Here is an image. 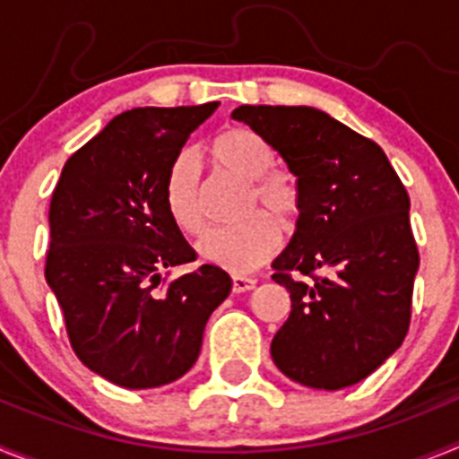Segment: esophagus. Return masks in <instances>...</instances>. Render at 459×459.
Listing matches in <instances>:
<instances>
[{
    "label": "esophagus",
    "instance_id": "obj_1",
    "mask_svg": "<svg viewBox=\"0 0 459 459\" xmlns=\"http://www.w3.org/2000/svg\"><path fill=\"white\" fill-rule=\"evenodd\" d=\"M257 285V280L248 278V275H232V291L241 294V291H250Z\"/></svg>",
    "mask_w": 459,
    "mask_h": 459
}]
</instances>
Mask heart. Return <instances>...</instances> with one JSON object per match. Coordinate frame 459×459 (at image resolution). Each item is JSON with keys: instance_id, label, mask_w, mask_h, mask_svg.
Segmentation results:
<instances>
[{"instance_id": "heart-1", "label": "heart", "mask_w": 459, "mask_h": 459, "mask_svg": "<svg viewBox=\"0 0 459 459\" xmlns=\"http://www.w3.org/2000/svg\"><path fill=\"white\" fill-rule=\"evenodd\" d=\"M211 158L225 172L248 181L243 197L241 222L230 227H211L197 241V255L209 264L227 271L257 269L275 253L280 243L278 225H287L296 218L301 197L294 177L275 169V152L266 137L250 128H230L211 144ZM163 200L168 216L186 234H197L204 225L202 206L200 165L195 153L184 152L174 158L165 174ZM271 212L270 217L261 211Z\"/></svg>"}]
</instances>
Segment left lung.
<instances>
[{
  "label": "left lung",
  "mask_w": 459,
  "mask_h": 459,
  "mask_svg": "<svg viewBox=\"0 0 459 459\" xmlns=\"http://www.w3.org/2000/svg\"><path fill=\"white\" fill-rule=\"evenodd\" d=\"M269 140L299 186V221L273 280L291 312L271 342L282 375L338 391L359 384L403 344L419 248L409 195L377 142L306 105L232 112Z\"/></svg>",
  "instance_id": "8db88e82"
}]
</instances>
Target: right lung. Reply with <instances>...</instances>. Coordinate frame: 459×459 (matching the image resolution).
<instances>
[{
  "mask_svg": "<svg viewBox=\"0 0 459 459\" xmlns=\"http://www.w3.org/2000/svg\"><path fill=\"white\" fill-rule=\"evenodd\" d=\"M218 103L121 112L73 153L50 200L46 280L73 351L124 388H156L193 368L211 312L232 290L213 264L195 262L168 216L163 184L190 133Z\"/></svg>",
  "mask_w": 459,
  "mask_h": 459,
  "instance_id": "obj_1",
  "label": "right lung"
}]
</instances>
